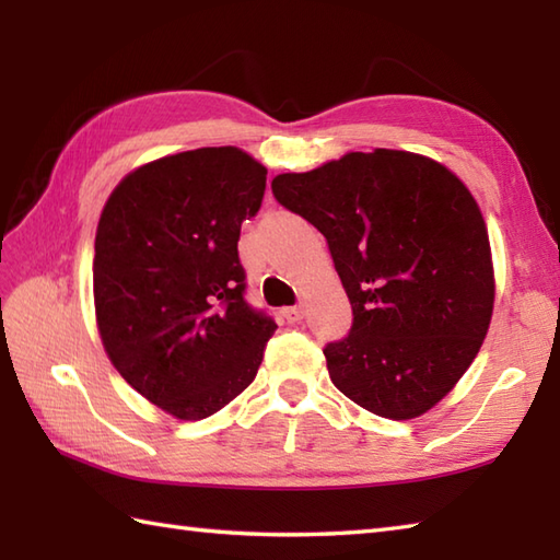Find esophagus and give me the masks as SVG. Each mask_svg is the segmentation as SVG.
I'll list each match as a JSON object with an SVG mask.
<instances>
[{
  "mask_svg": "<svg viewBox=\"0 0 560 560\" xmlns=\"http://www.w3.org/2000/svg\"><path fill=\"white\" fill-rule=\"evenodd\" d=\"M281 315H283V319H287V323H301L303 319V307L301 305H291V307H283L281 311Z\"/></svg>",
  "mask_w": 560,
  "mask_h": 560,
  "instance_id": "1",
  "label": "esophagus"
}]
</instances>
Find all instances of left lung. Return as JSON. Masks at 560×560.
Returning <instances> with one entry per match:
<instances>
[{"label":"left lung","mask_w":560,"mask_h":560,"mask_svg":"<svg viewBox=\"0 0 560 560\" xmlns=\"http://www.w3.org/2000/svg\"><path fill=\"white\" fill-rule=\"evenodd\" d=\"M327 237L353 311L325 351L331 383L383 419L425 413L477 359L493 313L479 205L455 173L409 151H353L271 180Z\"/></svg>","instance_id":"left-lung-1"}]
</instances>
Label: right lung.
<instances>
[{
  "label": "right lung",
  "instance_id": "1",
  "mask_svg": "<svg viewBox=\"0 0 560 560\" xmlns=\"http://www.w3.org/2000/svg\"><path fill=\"white\" fill-rule=\"evenodd\" d=\"M267 168L235 147L141 165L105 201L93 301L105 353L141 397L180 421L253 383L277 323L245 301L237 241Z\"/></svg>",
  "mask_w": 560,
  "mask_h": 560
}]
</instances>
